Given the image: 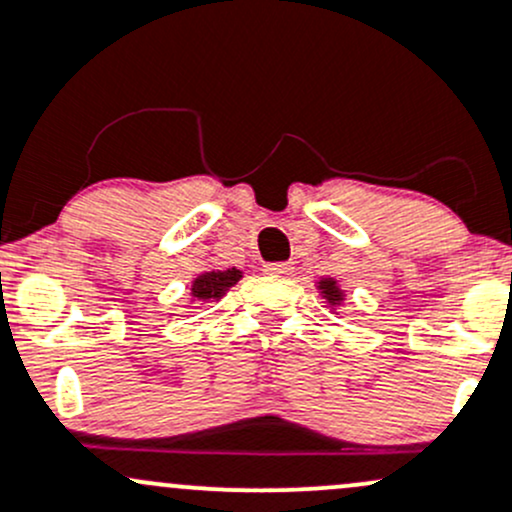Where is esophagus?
Wrapping results in <instances>:
<instances>
[{
  "instance_id": "obj_1",
  "label": "esophagus",
  "mask_w": 512,
  "mask_h": 512,
  "mask_svg": "<svg viewBox=\"0 0 512 512\" xmlns=\"http://www.w3.org/2000/svg\"><path fill=\"white\" fill-rule=\"evenodd\" d=\"M265 272L274 274V277H289L294 272V267L289 262H267Z\"/></svg>"
}]
</instances>
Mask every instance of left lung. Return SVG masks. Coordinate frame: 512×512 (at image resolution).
<instances>
[{
  "label": "left lung",
  "instance_id": "1",
  "mask_svg": "<svg viewBox=\"0 0 512 512\" xmlns=\"http://www.w3.org/2000/svg\"><path fill=\"white\" fill-rule=\"evenodd\" d=\"M319 289H321V294H324V297L328 299V304H331V306L341 304L343 292H341V289L336 287V282H333V279H321V282H319Z\"/></svg>",
  "mask_w": 512,
  "mask_h": 512
}]
</instances>
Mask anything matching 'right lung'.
Returning a JSON list of instances; mask_svg holds the SVG:
<instances>
[{
  "label": "right lung",
  "mask_w": 512,
  "mask_h": 512,
  "mask_svg": "<svg viewBox=\"0 0 512 512\" xmlns=\"http://www.w3.org/2000/svg\"><path fill=\"white\" fill-rule=\"evenodd\" d=\"M242 277L240 270H213V272H203L201 277L193 279L191 294L193 299L198 301H211V299H223L225 294L230 292L233 284H238V279Z\"/></svg>",
  "instance_id": "1"
}]
</instances>
